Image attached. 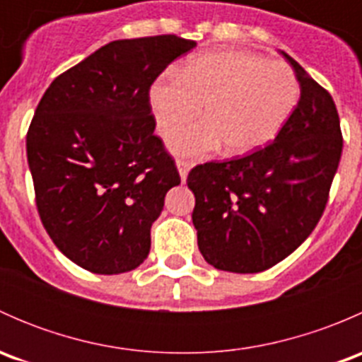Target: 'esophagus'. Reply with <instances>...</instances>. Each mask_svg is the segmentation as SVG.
<instances>
[{
	"instance_id": "34e87169",
	"label": "esophagus",
	"mask_w": 362,
	"mask_h": 362,
	"mask_svg": "<svg viewBox=\"0 0 362 362\" xmlns=\"http://www.w3.org/2000/svg\"><path fill=\"white\" fill-rule=\"evenodd\" d=\"M177 168H178V173H180V178H182V182H185V180H187L189 170H191V168H192V163H191V160L178 159V160H177Z\"/></svg>"
}]
</instances>
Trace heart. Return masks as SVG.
I'll use <instances>...</instances> for the list:
<instances>
[{
  "mask_svg": "<svg viewBox=\"0 0 362 362\" xmlns=\"http://www.w3.org/2000/svg\"><path fill=\"white\" fill-rule=\"evenodd\" d=\"M299 82L287 64L247 50L199 54L151 87V108L168 136L205 103L207 117L170 136L171 151L203 156L224 144L231 156L264 147L282 131L299 101Z\"/></svg>",
  "mask_w": 362,
  "mask_h": 362,
  "instance_id": "1",
  "label": "heart"
}]
</instances>
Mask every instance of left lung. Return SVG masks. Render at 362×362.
I'll list each match as a JSON object with an SVG mask.
<instances>
[{"label":"left lung","mask_w":362,"mask_h":362,"mask_svg":"<svg viewBox=\"0 0 362 362\" xmlns=\"http://www.w3.org/2000/svg\"><path fill=\"white\" fill-rule=\"evenodd\" d=\"M301 96L275 140L243 158L192 168V224L204 261L259 273L305 242L326 208L343 138L331 94L289 56Z\"/></svg>","instance_id":"obj_1"}]
</instances>
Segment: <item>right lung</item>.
<instances>
[{"label": "right lung", "mask_w": 362, "mask_h": 362, "mask_svg": "<svg viewBox=\"0 0 362 362\" xmlns=\"http://www.w3.org/2000/svg\"><path fill=\"white\" fill-rule=\"evenodd\" d=\"M194 40H115L61 73L25 136L40 218L80 268L117 275L140 266L164 196L180 184L156 136L151 86Z\"/></svg>", "instance_id": "add662e5"}]
</instances>
